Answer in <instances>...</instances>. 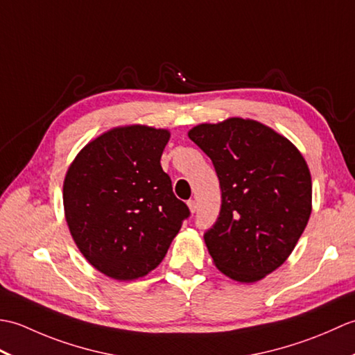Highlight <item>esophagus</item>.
Returning <instances> with one entry per match:
<instances>
[{
	"label": "esophagus",
	"instance_id": "34e87169",
	"mask_svg": "<svg viewBox=\"0 0 355 355\" xmlns=\"http://www.w3.org/2000/svg\"><path fill=\"white\" fill-rule=\"evenodd\" d=\"M187 207H189L191 214H195V210H197V202H195V200H189L187 201Z\"/></svg>",
	"mask_w": 355,
	"mask_h": 355
}]
</instances>
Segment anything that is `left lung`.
Here are the masks:
<instances>
[{"label":"left lung","instance_id":"8db88e82","mask_svg":"<svg viewBox=\"0 0 355 355\" xmlns=\"http://www.w3.org/2000/svg\"><path fill=\"white\" fill-rule=\"evenodd\" d=\"M212 160L221 210L205 243L216 268L233 281H261L281 267L311 215L313 186L293 143L252 119L201 123L187 132Z\"/></svg>","mask_w":355,"mask_h":355}]
</instances>
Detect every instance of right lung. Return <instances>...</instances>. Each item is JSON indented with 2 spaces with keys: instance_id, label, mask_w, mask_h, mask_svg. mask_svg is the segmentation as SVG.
Segmentation results:
<instances>
[{
  "instance_id": "1",
  "label": "right lung",
  "mask_w": 355,
  "mask_h": 355,
  "mask_svg": "<svg viewBox=\"0 0 355 355\" xmlns=\"http://www.w3.org/2000/svg\"><path fill=\"white\" fill-rule=\"evenodd\" d=\"M171 132L117 126L80 149L64 180L67 225L101 273L134 281L153 271L191 215L160 158Z\"/></svg>"
}]
</instances>
